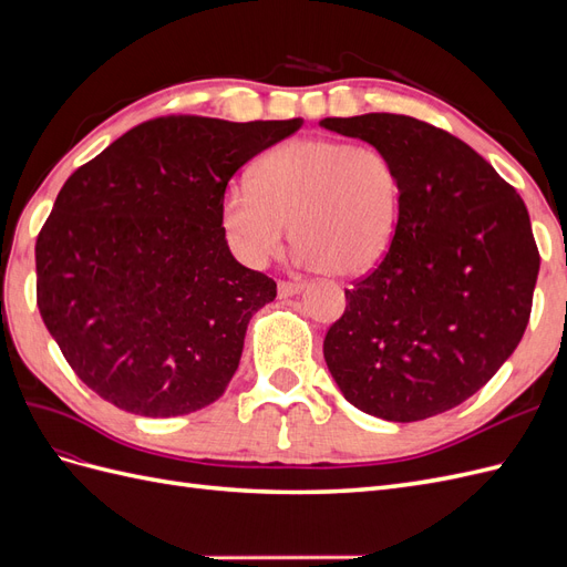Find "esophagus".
<instances>
[{
  "label": "esophagus",
  "instance_id": "34e87169",
  "mask_svg": "<svg viewBox=\"0 0 567 567\" xmlns=\"http://www.w3.org/2000/svg\"><path fill=\"white\" fill-rule=\"evenodd\" d=\"M302 288H305L302 281H279V296L281 298H290V296L300 293Z\"/></svg>",
  "mask_w": 567,
  "mask_h": 567
}]
</instances>
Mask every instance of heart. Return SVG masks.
<instances>
[{
  "instance_id": "heart-1",
  "label": "heart",
  "mask_w": 567,
  "mask_h": 567,
  "mask_svg": "<svg viewBox=\"0 0 567 567\" xmlns=\"http://www.w3.org/2000/svg\"><path fill=\"white\" fill-rule=\"evenodd\" d=\"M402 194L400 169L383 148L307 136L271 148L252 167L250 186L231 184L219 219L248 267L271 262L290 225L302 265L354 277L392 246Z\"/></svg>"
}]
</instances>
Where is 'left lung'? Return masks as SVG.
<instances>
[{
    "label": "left lung",
    "instance_id": "8db88e82",
    "mask_svg": "<svg viewBox=\"0 0 567 567\" xmlns=\"http://www.w3.org/2000/svg\"><path fill=\"white\" fill-rule=\"evenodd\" d=\"M379 146L402 175L398 234L346 290L323 359L364 414L411 423L483 388L527 329L539 250L516 188L454 134L394 113L326 117Z\"/></svg>",
    "mask_w": 567,
    "mask_h": 567
}]
</instances>
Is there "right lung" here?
<instances>
[{"mask_svg":"<svg viewBox=\"0 0 567 567\" xmlns=\"http://www.w3.org/2000/svg\"><path fill=\"white\" fill-rule=\"evenodd\" d=\"M300 127L165 115L68 177L35 244L38 307L99 398L148 419L221 398L250 317L277 298L231 255L221 198L238 167Z\"/></svg>","mask_w":567,"mask_h":567,"instance_id":"right-lung-1","label":"right lung"}]
</instances>
